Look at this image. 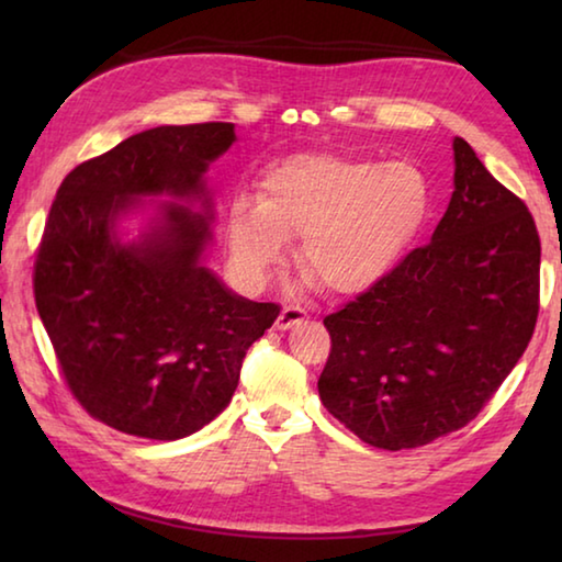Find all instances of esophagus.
I'll list each match as a JSON object with an SVG mask.
<instances>
[{"label":"esophagus","mask_w":562,"mask_h":562,"mask_svg":"<svg viewBox=\"0 0 562 562\" xmlns=\"http://www.w3.org/2000/svg\"><path fill=\"white\" fill-rule=\"evenodd\" d=\"M307 319V312L302 307H294V304H284L280 317H278V329H290L294 325H300V322Z\"/></svg>","instance_id":"esophagus-1"}]
</instances>
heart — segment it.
<instances>
[{"label":"heart","mask_w":562,"mask_h":562,"mask_svg":"<svg viewBox=\"0 0 562 562\" xmlns=\"http://www.w3.org/2000/svg\"><path fill=\"white\" fill-rule=\"evenodd\" d=\"M431 205L429 176L414 160L297 154L265 170L258 203L227 207V250L245 280L265 282L302 237L304 278L329 294H361L396 268Z\"/></svg>","instance_id":"obj_1"}]
</instances>
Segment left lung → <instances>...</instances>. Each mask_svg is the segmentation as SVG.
I'll return each instance as SVG.
<instances>
[{
    "label": "left lung",
    "mask_w": 562,
    "mask_h": 562,
    "mask_svg": "<svg viewBox=\"0 0 562 562\" xmlns=\"http://www.w3.org/2000/svg\"><path fill=\"white\" fill-rule=\"evenodd\" d=\"M453 158L456 190L431 243L325 317L319 398L376 449H416L473 422L538 322L536 221L463 138Z\"/></svg>",
    "instance_id": "8db88e82"
}]
</instances>
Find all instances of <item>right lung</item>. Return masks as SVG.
<instances>
[{
	"label": "right lung",
	"mask_w": 562,
	"mask_h": 562,
	"mask_svg": "<svg viewBox=\"0 0 562 562\" xmlns=\"http://www.w3.org/2000/svg\"><path fill=\"white\" fill-rule=\"evenodd\" d=\"M233 140L223 121L158 126L83 160L56 190L34 260L36 310L66 386L111 429L156 441L203 429L280 315V304L237 297L203 268V213L173 203L138 245L113 235L140 195H205V168Z\"/></svg>",
	"instance_id": "add662e5"
}]
</instances>
